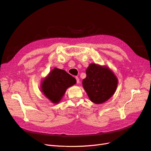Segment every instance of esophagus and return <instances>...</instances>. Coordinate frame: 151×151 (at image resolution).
I'll list each match as a JSON object with an SVG mask.
<instances>
[{"mask_svg":"<svg viewBox=\"0 0 151 151\" xmlns=\"http://www.w3.org/2000/svg\"><path fill=\"white\" fill-rule=\"evenodd\" d=\"M76 81H77V84H79V78L77 77H76Z\"/></svg>","mask_w":151,"mask_h":151,"instance_id":"34e87169","label":"esophagus"}]
</instances>
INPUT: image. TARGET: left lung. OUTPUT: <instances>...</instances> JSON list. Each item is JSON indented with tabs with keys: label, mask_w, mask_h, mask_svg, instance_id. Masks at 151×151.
I'll use <instances>...</instances> for the list:
<instances>
[{
	"label": "left lung",
	"mask_w": 151,
	"mask_h": 151,
	"mask_svg": "<svg viewBox=\"0 0 151 151\" xmlns=\"http://www.w3.org/2000/svg\"><path fill=\"white\" fill-rule=\"evenodd\" d=\"M83 86L91 101L102 104L113 96L118 86V78L110 68L91 63L86 69Z\"/></svg>",
	"instance_id": "1"
}]
</instances>
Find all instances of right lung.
I'll use <instances>...</instances> for the list:
<instances>
[{
    "mask_svg": "<svg viewBox=\"0 0 151 151\" xmlns=\"http://www.w3.org/2000/svg\"><path fill=\"white\" fill-rule=\"evenodd\" d=\"M76 83V80L64 70L54 68L43 79L41 91L54 104L60 102L67 89Z\"/></svg>",
    "mask_w": 151,
    "mask_h": 151,
    "instance_id": "add662e5",
    "label": "right lung"
}]
</instances>
